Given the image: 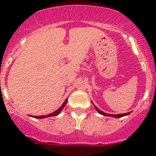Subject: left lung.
Returning <instances> with one entry per match:
<instances>
[{
    "label": "left lung",
    "mask_w": 156,
    "mask_h": 156,
    "mask_svg": "<svg viewBox=\"0 0 156 156\" xmlns=\"http://www.w3.org/2000/svg\"><path fill=\"white\" fill-rule=\"evenodd\" d=\"M91 103H93V105H94V106H95V108L96 110H97V112H98L100 114L103 115H105V116H111V117H113V118H121V117H123V116H126L127 115H129L130 113V112H127V113H124V114H118V115H114V114H107V113L101 111L100 109H99L97 107V106H95V105L94 104V103L93 102H91Z\"/></svg>",
    "instance_id": "obj_1"
}]
</instances>
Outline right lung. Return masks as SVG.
Segmentation results:
<instances>
[{"label":"right lung","instance_id":"obj_1","mask_svg":"<svg viewBox=\"0 0 156 156\" xmlns=\"http://www.w3.org/2000/svg\"><path fill=\"white\" fill-rule=\"evenodd\" d=\"M67 100H68V98H67L66 100L65 101H64V103H62V106H61L60 107H59V108H58L57 110H56V111L50 113V114H49V115H40V116H33V115H29V116H30V117L35 118V119H45V118H48V117H52V116H56V115H59V113L61 112V111H62V108H64V106H66V103H67Z\"/></svg>","mask_w":156,"mask_h":156}]
</instances>
